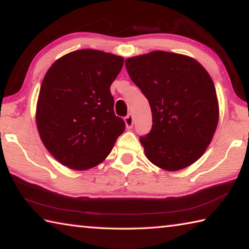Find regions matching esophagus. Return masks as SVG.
Returning a JSON list of instances; mask_svg holds the SVG:
<instances>
[{"instance_id":"34e87169","label":"esophagus","mask_w":249,"mask_h":249,"mask_svg":"<svg viewBox=\"0 0 249 249\" xmlns=\"http://www.w3.org/2000/svg\"><path fill=\"white\" fill-rule=\"evenodd\" d=\"M125 122V125L127 128H132L133 127V124H134V117L132 114H128L127 116H125L124 119Z\"/></svg>"}]
</instances>
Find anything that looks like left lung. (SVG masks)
<instances>
[{
  "label": "left lung",
  "instance_id": "left-lung-1",
  "mask_svg": "<svg viewBox=\"0 0 249 249\" xmlns=\"http://www.w3.org/2000/svg\"><path fill=\"white\" fill-rule=\"evenodd\" d=\"M130 79L148 100L153 127L140 141L155 166L181 170L208 148L218 122L213 80L196 59L156 50L125 60Z\"/></svg>",
  "mask_w": 249,
  "mask_h": 249
}]
</instances>
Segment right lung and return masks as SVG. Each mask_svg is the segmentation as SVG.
<instances>
[{
	"instance_id": "1",
	"label": "right lung",
	"mask_w": 249,
	"mask_h": 249,
	"mask_svg": "<svg viewBox=\"0 0 249 249\" xmlns=\"http://www.w3.org/2000/svg\"><path fill=\"white\" fill-rule=\"evenodd\" d=\"M124 58L81 49L59 58L46 72L36 107L40 140L59 162L74 170L107 157L125 123L109 91Z\"/></svg>"
}]
</instances>
